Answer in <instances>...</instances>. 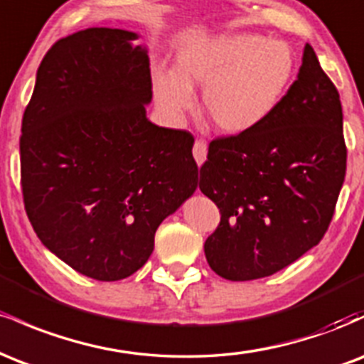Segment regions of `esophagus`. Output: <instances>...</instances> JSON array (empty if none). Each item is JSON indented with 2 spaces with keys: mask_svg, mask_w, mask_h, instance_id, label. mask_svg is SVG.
<instances>
[{
  "mask_svg": "<svg viewBox=\"0 0 364 364\" xmlns=\"http://www.w3.org/2000/svg\"><path fill=\"white\" fill-rule=\"evenodd\" d=\"M193 157L196 161V164L202 166L207 159V141L203 140H196L193 145Z\"/></svg>",
  "mask_w": 364,
  "mask_h": 364,
  "instance_id": "obj_1",
  "label": "esophagus"
}]
</instances>
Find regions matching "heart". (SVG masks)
I'll return each mask as SVG.
<instances>
[{"label": "heart", "instance_id": "obj_1", "mask_svg": "<svg viewBox=\"0 0 364 364\" xmlns=\"http://www.w3.org/2000/svg\"><path fill=\"white\" fill-rule=\"evenodd\" d=\"M294 73V53L279 39L232 32L183 46L173 73H154V94L162 111L181 118L202 90V111L224 135H243L265 123L286 95Z\"/></svg>", "mask_w": 364, "mask_h": 364}]
</instances>
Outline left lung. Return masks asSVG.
<instances>
[{"label": "left lung", "instance_id": "obj_1", "mask_svg": "<svg viewBox=\"0 0 364 364\" xmlns=\"http://www.w3.org/2000/svg\"><path fill=\"white\" fill-rule=\"evenodd\" d=\"M339 92L310 44L265 123L208 145L200 190L219 207L210 269L228 281L272 275L320 243L346 176Z\"/></svg>", "mask_w": 364, "mask_h": 364}]
</instances>
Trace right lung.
Returning <instances> with one entry per match:
<instances>
[{"label": "right lung", "instance_id": "right-lung-1", "mask_svg": "<svg viewBox=\"0 0 364 364\" xmlns=\"http://www.w3.org/2000/svg\"><path fill=\"white\" fill-rule=\"evenodd\" d=\"M136 39L106 27L63 37L22 119L28 220L49 252L95 281L144 267L159 224L198 185L191 133L147 118L150 61Z\"/></svg>", "mask_w": 364, "mask_h": 364}]
</instances>
